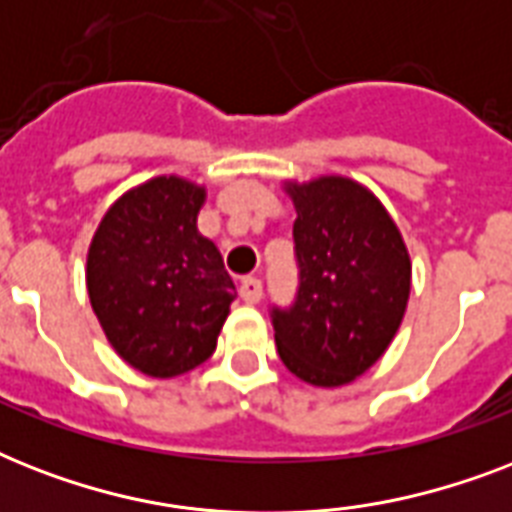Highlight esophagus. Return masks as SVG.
<instances>
[{
	"mask_svg": "<svg viewBox=\"0 0 512 512\" xmlns=\"http://www.w3.org/2000/svg\"><path fill=\"white\" fill-rule=\"evenodd\" d=\"M239 295H241V300L249 305L260 303V300H263V281L257 279V276H247V279H241Z\"/></svg>",
	"mask_w": 512,
	"mask_h": 512,
	"instance_id": "obj_1",
	"label": "esophagus"
}]
</instances>
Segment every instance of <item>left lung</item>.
I'll list each match as a JSON object with an SVG mask.
<instances>
[{
	"instance_id": "obj_1",
	"label": "left lung",
	"mask_w": 512,
	"mask_h": 512,
	"mask_svg": "<svg viewBox=\"0 0 512 512\" xmlns=\"http://www.w3.org/2000/svg\"><path fill=\"white\" fill-rule=\"evenodd\" d=\"M297 295L273 305L276 348L300 380L337 388L385 353L404 319L412 263L380 201L348 177L289 185Z\"/></svg>"
}]
</instances>
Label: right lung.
Segmentation results:
<instances>
[{
	"label": "right lung",
	"mask_w": 512,
	"mask_h": 512,
	"mask_svg": "<svg viewBox=\"0 0 512 512\" xmlns=\"http://www.w3.org/2000/svg\"><path fill=\"white\" fill-rule=\"evenodd\" d=\"M204 188L154 177L108 209L87 255L92 311L114 350L148 377H177L215 353L236 287L196 228Z\"/></svg>",
	"instance_id": "1"
}]
</instances>
